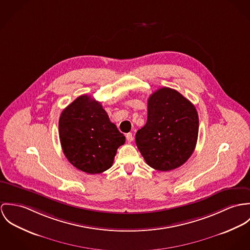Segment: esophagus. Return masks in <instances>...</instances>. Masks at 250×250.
Here are the masks:
<instances>
[{
	"instance_id": "esophagus-1",
	"label": "esophagus",
	"mask_w": 250,
	"mask_h": 250,
	"mask_svg": "<svg viewBox=\"0 0 250 250\" xmlns=\"http://www.w3.org/2000/svg\"><path fill=\"white\" fill-rule=\"evenodd\" d=\"M125 137H126V140H127V142H128V143L132 142V140H133V135H132V133H127V134L125 135Z\"/></svg>"
}]
</instances>
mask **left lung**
Masks as SVG:
<instances>
[{"label":"left lung","mask_w":250,"mask_h":250,"mask_svg":"<svg viewBox=\"0 0 250 250\" xmlns=\"http://www.w3.org/2000/svg\"><path fill=\"white\" fill-rule=\"evenodd\" d=\"M198 125L194 104L176 90L163 87L148 98L147 121L136 133V145L148 166L171 170L193 154Z\"/></svg>","instance_id":"left-lung-1"}]
</instances>
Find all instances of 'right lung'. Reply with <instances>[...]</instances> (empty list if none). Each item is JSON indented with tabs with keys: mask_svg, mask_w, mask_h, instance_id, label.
I'll use <instances>...</instances> for the list:
<instances>
[{
	"mask_svg": "<svg viewBox=\"0 0 250 250\" xmlns=\"http://www.w3.org/2000/svg\"><path fill=\"white\" fill-rule=\"evenodd\" d=\"M58 130L66 158L90 174L111 167L118 147L125 142L101 103L87 95L80 96L62 111Z\"/></svg>",
	"mask_w": 250,
	"mask_h": 250,
	"instance_id": "obj_1",
	"label": "right lung"
}]
</instances>
